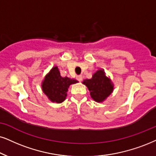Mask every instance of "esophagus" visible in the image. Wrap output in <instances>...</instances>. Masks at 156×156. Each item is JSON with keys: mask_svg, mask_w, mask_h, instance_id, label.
Here are the masks:
<instances>
[{"mask_svg": "<svg viewBox=\"0 0 156 156\" xmlns=\"http://www.w3.org/2000/svg\"><path fill=\"white\" fill-rule=\"evenodd\" d=\"M76 78H77V79H78V80H79V81H81V80H82V78H83V77H82L81 75H78V76H76Z\"/></svg>", "mask_w": 156, "mask_h": 156, "instance_id": "esophagus-1", "label": "esophagus"}]
</instances>
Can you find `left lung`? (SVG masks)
<instances>
[{"mask_svg": "<svg viewBox=\"0 0 156 156\" xmlns=\"http://www.w3.org/2000/svg\"><path fill=\"white\" fill-rule=\"evenodd\" d=\"M83 84L87 86L94 101L102 103L111 95L114 90V83L109 77L106 76L104 69L99 68L93 74L90 79H85Z\"/></svg>", "mask_w": 156, "mask_h": 156, "instance_id": "8db88e82", "label": "left lung"}]
</instances>
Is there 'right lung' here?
<instances>
[{
	"mask_svg": "<svg viewBox=\"0 0 156 156\" xmlns=\"http://www.w3.org/2000/svg\"><path fill=\"white\" fill-rule=\"evenodd\" d=\"M78 83L73 78L62 77L58 66H54L44 76L41 86L44 94L50 101L62 103L67 97V92L70 85Z\"/></svg>",
	"mask_w": 156,
	"mask_h": 156,
	"instance_id": "1",
	"label": "right lung"
}]
</instances>
